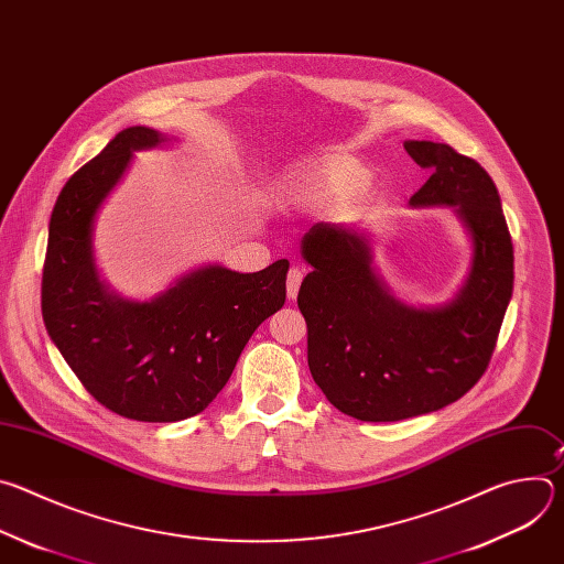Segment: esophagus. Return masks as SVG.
<instances>
[{"instance_id": "34e87169", "label": "esophagus", "mask_w": 564, "mask_h": 564, "mask_svg": "<svg viewBox=\"0 0 564 564\" xmlns=\"http://www.w3.org/2000/svg\"><path fill=\"white\" fill-rule=\"evenodd\" d=\"M301 281H303V270L301 268H290V272H288V299H292V301L296 299Z\"/></svg>"}]
</instances>
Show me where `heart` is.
Instances as JSON below:
<instances>
[{"instance_id": "obj_1", "label": "heart", "mask_w": 564, "mask_h": 564, "mask_svg": "<svg viewBox=\"0 0 564 564\" xmlns=\"http://www.w3.org/2000/svg\"><path fill=\"white\" fill-rule=\"evenodd\" d=\"M368 183V172L357 160L330 153L316 160L310 167L285 176L281 194L290 205L314 207L344 196H350Z\"/></svg>"}]
</instances>
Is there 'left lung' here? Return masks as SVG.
Masks as SVG:
<instances>
[{
  "mask_svg": "<svg viewBox=\"0 0 564 564\" xmlns=\"http://www.w3.org/2000/svg\"><path fill=\"white\" fill-rule=\"evenodd\" d=\"M431 178L413 207H455L470 234L468 276L440 307L399 303L372 268L357 227L316 223L301 238L312 265L296 303L307 326V366L330 404L361 422L440 411L485 375L513 292V243L496 183L473 158L431 140H406Z\"/></svg>",
  "mask_w": 564,
  "mask_h": 564,
  "instance_id": "obj_1",
  "label": "left lung"
}]
</instances>
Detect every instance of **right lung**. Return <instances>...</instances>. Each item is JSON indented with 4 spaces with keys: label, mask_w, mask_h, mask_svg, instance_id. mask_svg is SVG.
<instances>
[{
    "label": "right lung",
    "mask_w": 564,
    "mask_h": 564,
    "mask_svg": "<svg viewBox=\"0 0 564 564\" xmlns=\"http://www.w3.org/2000/svg\"><path fill=\"white\" fill-rule=\"evenodd\" d=\"M167 138L120 131L62 187L42 272L44 326L87 392L135 422H181L223 390L254 330L285 303V259L240 274L207 265L151 301L109 292L94 263V220L133 151Z\"/></svg>",
    "instance_id": "right-lung-1"
}]
</instances>
